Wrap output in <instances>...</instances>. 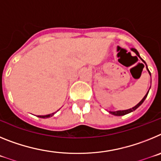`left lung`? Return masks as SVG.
Masks as SVG:
<instances>
[{
  "label": "left lung",
  "instance_id": "left-lung-1",
  "mask_svg": "<svg viewBox=\"0 0 161 161\" xmlns=\"http://www.w3.org/2000/svg\"><path fill=\"white\" fill-rule=\"evenodd\" d=\"M132 51V52H135V53L136 54V55H137V56L139 58H140V59H141L142 61H143V63L145 64V66H146V68H147V72H148V73H149V75H150L151 76V72H150V71L148 70V68H147V65L146 64V63H145V61L143 60V59H142L141 57H140V55H139V52H138V51L136 49H135V48H131V49H130ZM143 66H144V65H143ZM151 88V87H150ZM149 89H148V91H147V93H146V95H145L144 97H143V99H142L141 101H140V102H139V103L137 104V105H136V106H134V107H132V108H130V109H125V110H117V111H108L109 112V114H113V115H115V116H123V115H125V114H129V113H131V112H133V111H135V110H136V109H137L138 107H139V106H141L142 104H143V102H144V100L145 99H146V97H147V94H148V92H149Z\"/></svg>",
  "mask_w": 161,
  "mask_h": 161
}]
</instances>
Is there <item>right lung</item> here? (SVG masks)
Listing matches in <instances>:
<instances>
[{"label": "right lung", "instance_id": "obj_1", "mask_svg": "<svg viewBox=\"0 0 161 161\" xmlns=\"http://www.w3.org/2000/svg\"><path fill=\"white\" fill-rule=\"evenodd\" d=\"M54 114H55V113L50 114H47V115H38V117L42 118V119H47V118H50V117H52V116H53Z\"/></svg>", "mask_w": 161, "mask_h": 161}]
</instances>
